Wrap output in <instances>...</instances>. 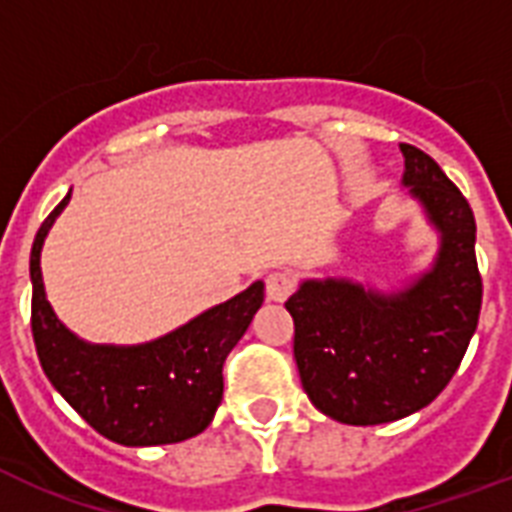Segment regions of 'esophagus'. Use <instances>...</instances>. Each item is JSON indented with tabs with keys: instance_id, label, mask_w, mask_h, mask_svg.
Instances as JSON below:
<instances>
[{
	"instance_id": "esophagus-1",
	"label": "esophagus",
	"mask_w": 512,
	"mask_h": 512,
	"mask_svg": "<svg viewBox=\"0 0 512 512\" xmlns=\"http://www.w3.org/2000/svg\"><path fill=\"white\" fill-rule=\"evenodd\" d=\"M295 287L297 281L289 271H276L265 279V295H268V300H273V303H284V300L295 292Z\"/></svg>"
}]
</instances>
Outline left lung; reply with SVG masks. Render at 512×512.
<instances>
[{"label":"left lung","instance_id":"1","mask_svg":"<svg viewBox=\"0 0 512 512\" xmlns=\"http://www.w3.org/2000/svg\"><path fill=\"white\" fill-rule=\"evenodd\" d=\"M404 177L438 233L436 260L404 289L305 279L287 300L311 404L345 425H382L428 406L457 372L481 313L476 217L425 151L401 143Z\"/></svg>","mask_w":512,"mask_h":512}]
</instances>
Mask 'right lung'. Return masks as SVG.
<instances>
[{
	"mask_svg": "<svg viewBox=\"0 0 512 512\" xmlns=\"http://www.w3.org/2000/svg\"><path fill=\"white\" fill-rule=\"evenodd\" d=\"M71 191L31 247V332L52 388L87 425L122 446H162L199 436L223 401V364L263 305V281L140 345L79 340L47 303L42 247Z\"/></svg>",
	"mask_w": 512,
	"mask_h": 512,
	"instance_id": "right-lung-1",
	"label": "right lung"
}]
</instances>
